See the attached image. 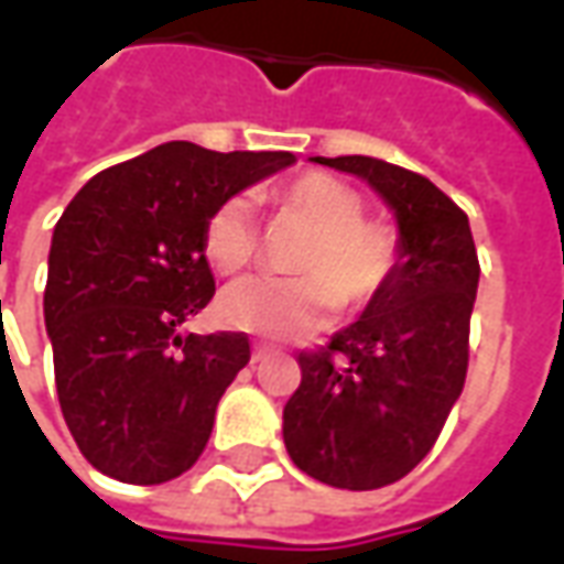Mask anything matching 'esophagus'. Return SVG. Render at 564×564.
<instances>
[{"mask_svg": "<svg viewBox=\"0 0 564 564\" xmlns=\"http://www.w3.org/2000/svg\"><path fill=\"white\" fill-rule=\"evenodd\" d=\"M265 356H269V350H265V347H253V356H250V362H253V366H259V362H262Z\"/></svg>", "mask_w": 564, "mask_h": 564, "instance_id": "1", "label": "esophagus"}]
</instances>
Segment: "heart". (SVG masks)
Here are the masks:
<instances>
[{
  "label": "heart",
  "mask_w": 564,
  "mask_h": 564,
  "mask_svg": "<svg viewBox=\"0 0 564 564\" xmlns=\"http://www.w3.org/2000/svg\"><path fill=\"white\" fill-rule=\"evenodd\" d=\"M278 208L311 226L295 278L253 274L220 295L223 319L269 338H302L319 329L335 307L362 311L399 265V238L387 223L366 220L354 186L332 174H299L274 193ZM257 250L253 210L241 196L226 198L205 223V253L220 271L245 269Z\"/></svg>",
  "instance_id": "b5f03b06"
}]
</instances>
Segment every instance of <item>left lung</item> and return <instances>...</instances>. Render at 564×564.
<instances>
[{"label": "left lung", "instance_id": "left-lung-1", "mask_svg": "<svg viewBox=\"0 0 564 564\" xmlns=\"http://www.w3.org/2000/svg\"><path fill=\"white\" fill-rule=\"evenodd\" d=\"M362 177L399 226V265L362 317L317 354L283 408L290 459L319 484L380 489L416 468L468 371L477 250L465 210L429 177L375 156H311Z\"/></svg>", "mask_w": 564, "mask_h": 564}]
</instances>
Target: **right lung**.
<instances>
[{
    "label": "right lung",
    "mask_w": 564,
    "mask_h": 564,
    "mask_svg": "<svg viewBox=\"0 0 564 564\" xmlns=\"http://www.w3.org/2000/svg\"><path fill=\"white\" fill-rule=\"evenodd\" d=\"M293 162L286 150L165 141L68 202L51 238L44 326L59 408L93 468L153 486L202 456L220 395L250 362L245 332H177L214 299L205 223Z\"/></svg>",
    "instance_id": "obj_1"
}]
</instances>
